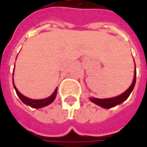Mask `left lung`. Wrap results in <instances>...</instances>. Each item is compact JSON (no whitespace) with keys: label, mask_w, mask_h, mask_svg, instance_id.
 I'll use <instances>...</instances> for the list:
<instances>
[{"label":"left lung","mask_w":147,"mask_h":147,"mask_svg":"<svg viewBox=\"0 0 147 147\" xmlns=\"http://www.w3.org/2000/svg\"><path fill=\"white\" fill-rule=\"evenodd\" d=\"M136 76H137V72H136V66H135V71H134V78H133V81L132 85L128 88L127 91H125L121 95L113 97V98H107V99H98L95 98V97H90V100L92 102H93L97 105L101 106L102 108L105 109H110L114 106H115L117 105L121 104L123 101H124L125 100H127V97L129 96V95L131 94L132 91L134 88L135 83H136Z\"/></svg>","instance_id":"obj_1"}]
</instances>
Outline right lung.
Returning <instances> with one entry per match:
<instances>
[{
  "label": "right lung",
  "instance_id": "1",
  "mask_svg": "<svg viewBox=\"0 0 147 147\" xmlns=\"http://www.w3.org/2000/svg\"><path fill=\"white\" fill-rule=\"evenodd\" d=\"M13 84H14V80H13ZM14 88L15 89V92L18 95V96L20 97V99L24 103L25 105H28L29 106H31L32 108H35V109H39V108H42V107H45L48 105L51 104L54 101V100L55 99V96H56V94H57V88H55V90L54 91V92L52 93V95L51 96H49L47 98L42 99V100H33V99L28 98L24 96V95L20 93V92L18 91V89L16 88V87L14 86Z\"/></svg>",
  "mask_w": 147,
  "mask_h": 147
}]
</instances>
